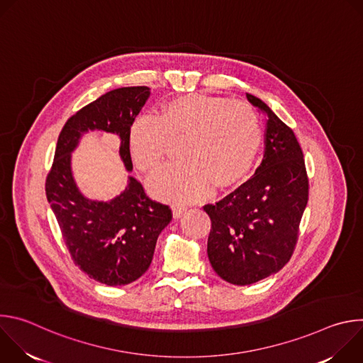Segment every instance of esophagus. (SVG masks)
<instances>
[{"mask_svg":"<svg viewBox=\"0 0 363 363\" xmlns=\"http://www.w3.org/2000/svg\"><path fill=\"white\" fill-rule=\"evenodd\" d=\"M185 211H186L185 206H174V208H172V216H174L175 220H178V218L182 217V214H184Z\"/></svg>","mask_w":363,"mask_h":363,"instance_id":"34e87169","label":"esophagus"}]
</instances>
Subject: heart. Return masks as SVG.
Returning <instances> with one entry per match:
<instances>
[{
  "mask_svg": "<svg viewBox=\"0 0 363 363\" xmlns=\"http://www.w3.org/2000/svg\"><path fill=\"white\" fill-rule=\"evenodd\" d=\"M184 138L179 160L149 179L150 192L185 203L208 195L213 185L231 188L248 175L263 140L257 113L227 97L185 94L168 100L158 118L139 115L129 128V150L146 174L164 162L168 140Z\"/></svg>",
  "mask_w": 363,
  "mask_h": 363,
  "instance_id": "obj_1",
  "label": "heart"
}]
</instances>
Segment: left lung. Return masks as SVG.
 <instances>
[{"instance_id": "left-lung-1", "label": "left lung", "mask_w": 363, "mask_h": 363, "mask_svg": "<svg viewBox=\"0 0 363 363\" xmlns=\"http://www.w3.org/2000/svg\"><path fill=\"white\" fill-rule=\"evenodd\" d=\"M267 116L264 157L255 174L203 211L211 218L210 263L225 281L247 286L284 267L298 235L308 199V179L294 132L266 103L247 93Z\"/></svg>"}]
</instances>
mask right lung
Segmentation results:
<instances>
[{"label": "right lung", "mask_w": 363, "mask_h": 363, "mask_svg": "<svg viewBox=\"0 0 363 363\" xmlns=\"http://www.w3.org/2000/svg\"><path fill=\"white\" fill-rule=\"evenodd\" d=\"M149 94L146 86L115 89L73 115L60 132L45 181L47 201L74 264L108 286L129 284L149 269L157 240L171 223L172 211L168 205L152 201L130 175L126 188L113 199L86 198L72 172V152L89 130L113 133L121 140V160L130 172L129 128Z\"/></svg>", "instance_id": "right-lung-1"}]
</instances>
